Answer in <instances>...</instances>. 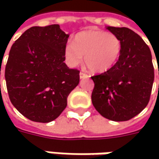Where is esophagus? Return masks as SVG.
Returning <instances> with one entry per match:
<instances>
[{"instance_id":"obj_1","label":"esophagus","mask_w":159,"mask_h":159,"mask_svg":"<svg viewBox=\"0 0 159 159\" xmlns=\"http://www.w3.org/2000/svg\"><path fill=\"white\" fill-rule=\"evenodd\" d=\"M80 79L85 80V79H87V78H88V75L86 74V72H85V71H80Z\"/></svg>"}]
</instances>
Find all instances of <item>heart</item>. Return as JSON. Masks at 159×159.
<instances>
[{
	"mask_svg": "<svg viewBox=\"0 0 159 159\" xmlns=\"http://www.w3.org/2000/svg\"><path fill=\"white\" fill-rule=\"evenodd\" d=\"M89 40L91 43L95 47H102L105 46L108 42L106 36L103 34L97 31H92L89 34Z\"/></svg>",
	"mask_w": 159,
	"mask_h": 159,
	"instance_id": "1",
	"label": "heart"
}]
</instances>
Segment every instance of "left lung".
<instances>
[{
  "label": "left lung",
  "instance_id": "1",
  "mask_svg": "<svg viewBox=\"0 0 159 159\" xmlns=\"http://www.w3.org/2000/svg\"><path fill=\"white\" fill-rule=\"evenodd\" d=\"M69 35L58 25L34 26L12 45L5 68L10 102L28 119L48 123L67 106L80 71L65 64Z\"/></svg>",
  "mask_w": 159,
  "mask_h": 159
}]
</instances>
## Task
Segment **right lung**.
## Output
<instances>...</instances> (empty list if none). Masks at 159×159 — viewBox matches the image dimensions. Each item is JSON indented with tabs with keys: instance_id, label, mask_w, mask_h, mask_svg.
<instances>
[{
	"instance_id": "obj_1",
	"label": "right lung",
	"mask_w": 159,
	"mask_h": 159,
	"mask_svg": "<svg viewBox=\"0 0 159 159\" xmlns=\"http://www.w3.org/2000/svg\"><path fill=\"white\" fill-rule=\"evenodd\" d=\"M120 41L119 61L100 75L92 77V102L102 117L113 121L133 119L147 106L154 80L151 53L143 39L134 41L123 28H107Z\"/></svg>"
}]
</instances>
